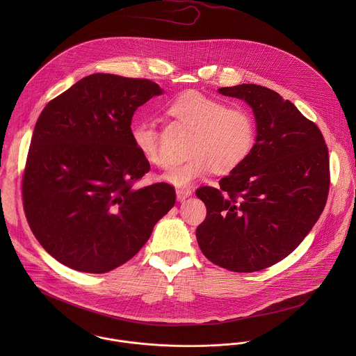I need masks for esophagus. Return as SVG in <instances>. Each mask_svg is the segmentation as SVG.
<instances>
[{
  "instance_id": "esophagus-1",
  "label": "esophagus",
  "mask_w": 356,
  "mask_h": 356,
  "mask_svg": "<svg viewBox=\"0 0 356 356\" xmlns=\"http://www.w3.org/2000/svg\"><path fill=\"white\" fill-rule=\"evenodd\" d=\"M191 196H192V191L191 189H188V188H178L177 189V200L178 202H184V200H186Z\"/></svg>"
}]
</instances>
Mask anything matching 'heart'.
<instances>
[{"label": "heart", "instance_id": "b5f03b06", "mask_svg": "<svg viewBox=\"0 0 356 356\" xmlns=\"http://www.w3.org/2000/svg\"><path fill=\"white\" fill-rule=\"evenodd\" d=\"M170 112L193 130L188 148L191 156L163 175V179L175 186H188L212 171L229 174L244 164L254 149V120L244 106H227L220 99L188 92L171 104ZM131 140L147 161L165 165L152 120L136 122L131 126Z\"/></svg>", "mask_w": 356, "mask_h": 356}]
</instances>
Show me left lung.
Segmentation results:
<instances>
[{
    "label": "left lung",
    "mask_w": 356,
    "mask_h": 356,
    "mask_svg": "<svg viewBox=\"0 0 356 356\" xmlns=\"http://www.w3.org/2000/svg\"><path fill=\"white\" fill-rule=\"evenodd\" d=\"M218 92L252 108L256 141L218 189L196 191L207 207L196 237L212 263L252 273L293 252L319 219L330 185L329 152L316 124L277 92L254 83Z\"/></svg>",
    "instance_id": "1"
}]
</instances>
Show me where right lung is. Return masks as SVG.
<instances>
[{
	"instance_id": "right-lung-1",
	"label": "right lung",
	"mask_w": 356,
	"mask_h": 356,
	"mask_svg": "<svg viewBox=\"0 0 356 356\" xmlns=\"http://www.w3.org/2000/svg\"><path fill=\"white\" fill-rule=\"evenodd\" d=\"M163 93L149 79L92 74L48 102L23 174L29 225L61 264L102 274L137 254L175 204V189L137 188L149 161L131 140L138 106Z\"/></svg>"
}]
</instances>
